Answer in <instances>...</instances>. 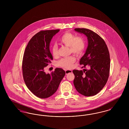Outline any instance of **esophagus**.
I'll use <instances>...</instances> for the list:
<instances>
[{
	"label": "esophagus",
	"instance_id": "34e87169",
	"mask_svg": "<svg viewBox=\"0 0 129 129\" xmlns=\"http://www.w3.org/2000/svg\"><path fill=\"white\" fill-rule=\"evenodd\" d=\"M65 73H66V74H68L69 73H72V71L71 70H65Z\"/></svg>",
	"mask_w": 129,
	"mask_h": 129
}]
</instances>
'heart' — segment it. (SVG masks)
<instances>
[{"mask_svg": "<svg viewBox=\"0 0 129 129\" xmlns=\"http://www.w3.org/2000/svg\"><path fill=\"white\" fill-rule=\"evenodd\" d=\"M60 44L69 47L70 52L76 55H79L84 51L85 43L84 39L80 37H75L72 33L66 32L63 34L59 39ZM51 51L52 55L56 57L58 54V47L54 45L51 47ZM76 59L74 56H70L62 58L57 62V65L66 69L71 68Z\"/></svg>", "mask_w": 129, "mask_h": 129, "instance_id": "b5f03b06", "label": "heart"}]
</instances>
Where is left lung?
<instances>
[{
	"label": "left lung",
	"instance_id": "left-lung-1",
	"mask_svg": "<svg viewBox=\"0 0 129 129\" xmlns=\"http://www.w3.org/2000/svg\"><path fill=\"white\" fill-rule=\"evenodd\" d=\"M74 30L87 37L88 45L86 52L80 59L82 71L74 70V84L81 94L92 96L98 93L105 85L109 75L110 59L109 51L104 40L94 32L86 28Z\"/></svg>",
	"mask_w": 129,
	"mask_h": 129
}]
</instances>
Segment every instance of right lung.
Wrapping results in <instances>:
<instances>
[{"label":"right lung","instance_id":"add662e5","mask_svg":"<svg viewBox=\"0 0 129 129\" xmlns=\"http://www.w3.org/2000/svg\"><path fill=\"white\" fill-rule=\"evenodd\" d=\"M59 29L41 31L32 37L27 44L23 56L22 71L26 86L35 96L48 98L55 93L65 72L56 68L54 72L46 74L44 68L53 60L50 44Z\"/></svg>","mask_w":129,"mask_h":129}]
</instances>
